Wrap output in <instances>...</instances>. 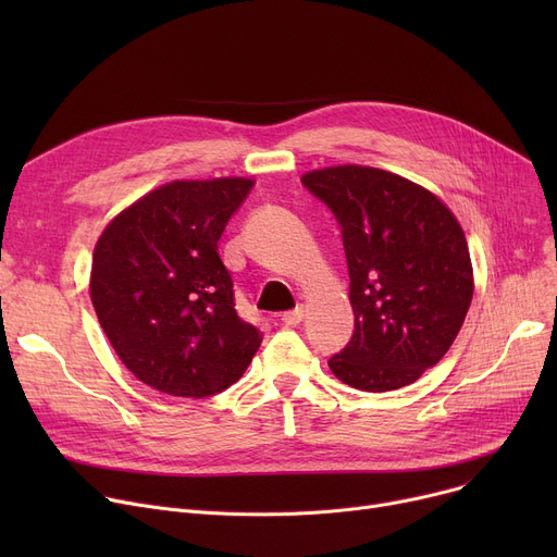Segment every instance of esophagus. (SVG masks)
<instances>
[{
	"label": "esophagus",
	"instance_id": "1",
	"mask_svg": "<svg viewBox=\"0 0 557 557\" xmlns=\"http://www.w3.org/2000/svg\"><path fill=\"white\" fill-rule=\"evenodd\" d=\"M302 318H305V311H302V307H300V309H294V311H286V313L282 315V323H284L286 327H298V325L302 323Z\"/></svg>",
	"mask_w": 557,
	"mask_h": 557
}]
</instances>
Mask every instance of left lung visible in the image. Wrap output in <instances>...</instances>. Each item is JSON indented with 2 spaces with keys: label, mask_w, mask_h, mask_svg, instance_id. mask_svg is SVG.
Here are the masks:
<instances>
[{
  "label": "left lung",
  "mask_w": 557,
  "mask_h": 557,
  "mask_svg": "<svg viewBox=\"0 0 557 557\" xmlns=\"http://www.w3.org/2000/svg\"><path fill=\"white\" fill-rule=\"evenodd\" d=\"M302 185L334 212L347 257L355 334L332 372L366 393L418 382L447 355L474 296L458 219L433 191L374 166L313 169Z\"/></svg>",
  "instance_id": "left-lung-1"
}]
</instances>
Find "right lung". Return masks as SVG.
<instances>
[{
    "mask_svg": "<svg viewBox=\"0 0 557 557\" xmlns=\"http://www.w3.org/2000/svg\"><path fill=\"white\" fill-rule=\"evenodd\" d=\"M255 181H173L137 198L101 232L90 298L122 363L160 393L208 397L239 382L261 332L234 311L219 257L227 219Z\"/></svg>",
    "mask_w": 557,
    "mask_h": 557,
    "instance_id": "add662e5",
    "label": "right lung"
}]
</instances>
